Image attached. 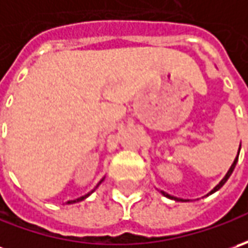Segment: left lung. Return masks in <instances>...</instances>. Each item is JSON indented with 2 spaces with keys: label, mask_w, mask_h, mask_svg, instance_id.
Returning <instances> with one entry per match:
<instances>
[{
  "label": "left lung",
  "mask_w": 248,
  "mask_h": 248,
  "mask_svg": "<svg viewBox=\"0 0 248 248\" xmlns=\"http://www.w3.org/2000/svg\"><path fill=\"white\" fill-rule=\"evenodd\" d=\"M239 152H240V149H239ZM237 158H239V153H237V157L234 158L233 164H232V166H231V168H229V171H228V172H226V175L224 176V179H222V181H221V182H219V184H218V185L215 186L214 189H213V190H211V192H210V193H208V195H211V193H214V192H217V190H218V189H221V187H222V186L225 185V182H226V181H228V179H229V176L232 175V172H233L234 167H236V163H237ZM161 193H163V195H164V196H167V197H170V199H174V200H176V202H184V200H182V199H176V197H172V196L167 195L166 192H161Z\"/></svg>",
  "instance_id": "left-lung-1"
}]
</instances>
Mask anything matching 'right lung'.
I'll return each mask as SVG.
<instances>
[{
  "mask_svg": "<svg viewBox=\"0 0 248 248\" xmlns=\"http://www.w3.org/2000/svg\"><path fill=\"white\" fill-rule=\"evenodd\" d=\"M102 181H103V179H102ZM102 181H100V182H102ZM99 182V184H100ZM99 184H98V185H99ZM88 196H90V193H88V195H85V196H81V197H78V199H76V200H72V202H67V204H72V203H77V202H81V200H84V199H85V197H88Z\"/></svg>",
  "mask_w": 248,
  "mask_h": 248,
  "instance_id": "obj_1",
  "label": "right lung"
}]
</instances>
